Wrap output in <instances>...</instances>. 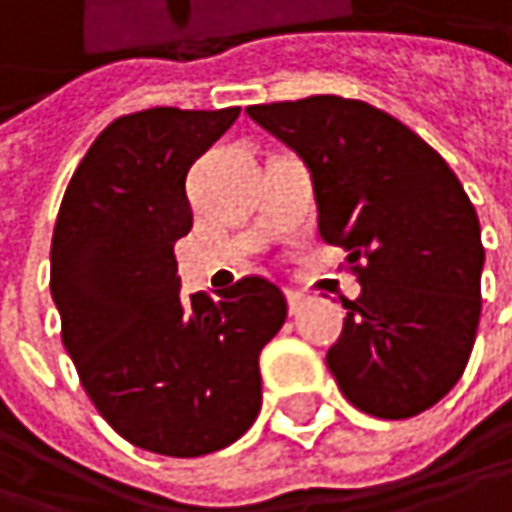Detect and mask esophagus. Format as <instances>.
I'll use <instances>...</instances> for the list:
<instances>
[{
  "instance_id": "esophagus-1",
  "label": "esophagus",
  "mask_w": 512,
  "mask_h": 512,
  "mask_svg": "<svg viewBox=\"0 0 512 512\" xmlns=\"http://www.w3.org/2000/svg\"><path fill=\"white\" fill-rule=\"evenodd\" d=\"M286 304H289V313L298 316L304 310V304H307V295L298 292V289H286Z\"/></svg>"
}]
</instances>
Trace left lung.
<instances>
[{
	"label": "left lung",
	"instance_id": "left-lung-1",
	"mask_svg": "<svg viewBox=\"0 0 512 512\" xmlns=\"http://www.w3.org/2000/svg\"><path fill=\"white\" fill-rule=\"evenodd\" d=\"M313 173L321 240L347 252L362 295L345 304L327 368L347 403L406 420L464 374L481 318L484 246L464 185L394 115L339 95L246 106Z\"/></svg>",
	"mask_w": 512,
	"mask_h": 512
}]
</instances>
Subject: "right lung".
<instances>
[{"label":"right lung","instance_id":"right-lung-1","mask_svg":"<svg viewBox=\"0 0 512 512\" xmlns=\"http://www.w3.org/2000/svg\"><path fill=\"white\" fill-rule=\"evenodd\" d=\"M240 106H153L115 118L63 194L51 298L63 347L106 423L138 449L199 458L260 411V350L286 318L284 292L249 275L179 298L173 243L194 226L185 176Z\"/></svg>","mask_w":512,"mask_h":512}]
</instances>
